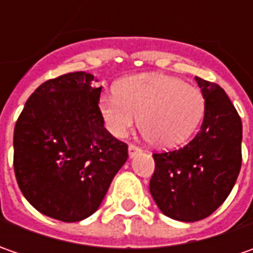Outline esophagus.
<instances>
[{
	"instance_id": "obj_1",
	"label": "esophagus",
	"mask_w": 253,
	"mask_h": 253,
	"mask_svg": "<svg viewBox=\"0 0 253 253\" xmlns=\"http://www.w3.org/2000/svg\"><path fill=\"white\" fill-rule=\"evenodd\" d=\"M142 149L141 148H138V146H135V145H129V148H128V155H129V158H135L138 153H141Z\"/></svg>"
}]
</instances>
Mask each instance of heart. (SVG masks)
Instances as JSON below:
<instances>
[{"instance_id":"obj_1","label":"heart","mask_w":253,"mask_h":253,"mask_svg":"<svg viewBox=\"0 0 253 253\" xmlns=\"http://www.w3.org/2000/svg\"><path fill=\"white\" fill-rule=\"evenodd\" d=\"M206 101L197 87L165 74H139L121 80L117 91L100 97V112L108 131L125 138L141 115L148 141L171 148L184 142L204 115Z\"/></svg>"}]
</instances>
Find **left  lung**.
<instances>
[{"label":"left lung","mask_w":253,"mask_h":253,"mask_svg":"<svg viewBox=\"0 0 253 253\" xmlns=\"http://www.w3.org/2000/svg\"><path fill=\"white\" fill-rule=\"evenodd\" d=\"M206 100L199 133L177 151L153 153L149 190L169 218L194 222L225 201L241 170L242 122L218 84L196 77Z\"/></svg>","instance_id":"8db88e82"}]
</instances>
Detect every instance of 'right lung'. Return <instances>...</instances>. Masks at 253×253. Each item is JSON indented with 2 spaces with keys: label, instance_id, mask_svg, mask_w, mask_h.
I'll return each instance as SVG.
<instances>
[{
  "label": "right lung",
  "instance_id": "1",
  "mask_svg": "<svg viewBox=\"0 0 253 253\" xmlns=\"http://www.w3.org/2000/svg\"><path fill=\"white\" fill-rule=\"evenodd\" d=\"M85 72L41 84L14 129V170L25 199L50 218L76 222L94 214L128 159L100 112L102 87Z\"/></svg>",
  "mask_w": 253,
  "mask_h": 253
}]
</instances>
